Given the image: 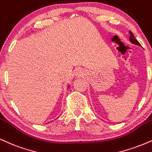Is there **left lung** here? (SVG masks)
Returning <instances> with one entry per match:
<instances>
[{
    "label": "left lung",
    "mask_w": 152,
    "mask_h": 152,
    "mask_svg": "<svg viewBox=\"0 0 152 152\" xmlns=\"http://www.w3.org/2000/svg\"><path fill=\"white\" fill-rule=\"evenodd\" d=\"M129 34H130V37H129V40L131 41V42H132L133 44H135V45H140L141 46V45L140 42H138V40H137V39H135L133 33H132L131 31L129 30Z\"/></svg>",
    "instance_id": "8db88e82"
}]
</instances>
